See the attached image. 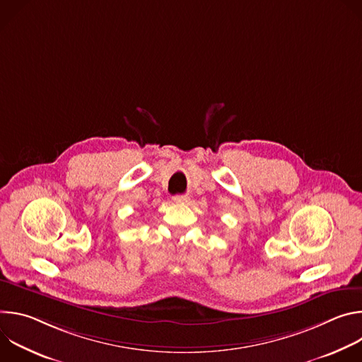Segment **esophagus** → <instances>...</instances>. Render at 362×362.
Masks as SVG:
<instances>
[{"instance_id":"34e87169","label":"esophagus","mask_w":362,"mask_h":362,"mask_svg":"<svg viewBox=\"0 0 362 362\" xmlns=\"http://www.w3.org/2000/svg\"><path fill=\"white\" fill-rule=\"evenodd\" d=\"M187 200H189V197L185 196V194H176V196H173V202H175V203H186Z\"/></svg>"}]
</instances>
